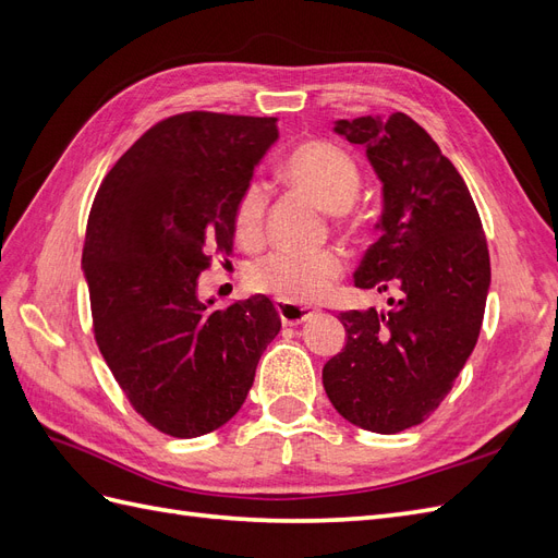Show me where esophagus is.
<instances>
[{"mask_svg": "<svg viewBox=\"0 0 558 558\" xmlns=\"http://www.w3.org/2000/svg\"><path fill=\"white\" fill-rule=\"evenodd\" d=\"M277 312L281 316L283 326H300V324H305L307 318L314 316L312 307L293 305V302H283V300H277Z\"/></svg>", "mask_w": 558, "mask_h": 558, "instance_id": "34e87169", "label": "esophagus"}]
</instances>
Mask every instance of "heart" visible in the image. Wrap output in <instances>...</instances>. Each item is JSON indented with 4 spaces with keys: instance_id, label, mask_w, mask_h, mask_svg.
<instances>
[{
    "instance_id": "1",
    "label": "heart",
    "mask_w": 558,
    "mask_h": 558,
    "mask_svg": "<svg viewBox=\"0 0 558 558\" xmlns=\"http://www.w3.org/2000/svg\"><path fill=\"white\" fill-rule=\"evenodd\" d=\"M283 177L314 197L326 211L349 209L361 189L356 160L330 142H307L298 146L283 162ZM265 209V185L260 181L246 183L232 211L234 234L242 242H256L260 238ZM342 272L344 258L335 248L314 253L275 251L248 267L246 281L253 291L298 305V302L318 300Z\"/></svg>"
}]
</instances>
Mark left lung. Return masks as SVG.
<instances>
[{"label":"left lung","instance_id":"1","mask_svg":"<svg viewBox=\"0 0 558 558\" xmlns=\"http://www.w3.org/2000/svg\"><path fill=\"white\" fill-rule=\"evenodd\" d=\"M381 181V238L353 275L359 289L396 291L388 312H342L344 349L324 388L353 426L393 435L428 418L477 344L492 263L463 177L408 113L337 121Z\"/></svg>","mask_w":558,"mask_h":558}]
</instances>
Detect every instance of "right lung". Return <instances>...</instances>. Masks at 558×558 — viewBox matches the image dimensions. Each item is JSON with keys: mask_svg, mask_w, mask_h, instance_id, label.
I'll list each match as a JSON object with an SVG mask.
<instances>
[{"mask_svg": "<svg viewBox=\"0 0 558 558\" xmlns=\"http://www.w3.org/2000/svg\"><path fill=\"white\" fill-rule=\"evenodd\" d=\"M277 118L189 111L156 123L95 195L83 244L95 342L137 414L199 437L240 412L281 318L265 295L211 310L197 279L232 253V211Z\"/></svg>", "mask_w": 558, "mask_h": 558, "instance_id": "right-lung-1", "label": "right lung"}]
</instances>
